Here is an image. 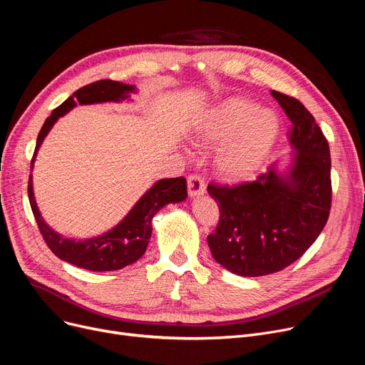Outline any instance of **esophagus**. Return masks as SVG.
<instances>
[{
    "label": "esophagus",
    "instance_id": "34e87169",
    "mask_svg": "<svg viewBox=\"0 0 365 365\" xmlns=\"http://www.w3.org/2000/svg\"><path fill=\"white\" fill-rule=\"evenodd\" d=\"M205 191L204 180L200 176H189L187 178V194L189 197H198L202 195Z\"/></svg>",
    "mask_w": 365,
    "mask_h": 365
}]
</instances>
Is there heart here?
I'll return each instance as SVG.
<instances>
[{
  "mask_svg": "<svg viewBox=\"0 0 365 365\" xmlns=\"http://www.w3.org/2000/svg\"><path fill=\"white\" fill-rule=\"evenodd\" d=\"M280 133L282 118L276 108L243 97H230L204 110L189 131V138L195 146L222 143L215 156V168L220 178L239 180L264 165Z\"/></svg>",
  "mask_w": 365,
  "mask_h": 365,
  "instance_id": "heart-1",
  "label": "heart"
}]
</instances>
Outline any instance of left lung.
<instances>
[{"label": "left lung", "mask_w": 365, "mask_h": 365, "mask_svg": "<svg viewBox=\"0 0 365 365\" xmlns=\"http://www.w3.org/2000/svg\"><path fill=\"white\" fill-rule=\"evenodd\" d=\"M272 95L292 122L288 161H276L253 182L207 186L220 212L207 237L212 255L245 277L277 273L295 262L318 239L331 209L327 138L298 100L277 91Z\"/></svg>", "instance_id": "8db88e82"}]
</instances>
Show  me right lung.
<instances>
[{
	"label": "right lung",
	"instance_id": "right-lung-1",
	"mask_svg": "<svg viewBox=\"0 0 365 365\" xmlns=\"http://www.w3.org/2000/svg\"><path fill=\"white\" fill-rule=\"evenodd\" d=\"M135 92L137 88L134 85H126L115 81H98L77 89L71 97L56 107L52 115L46 119L37 137L34 156L33 161H31V171L34 168L38 149L46 135L49 134L56 120L67 115L77 104L89 106L133 101L131 93ZM28 197L43 239L58 258L91 272H115L126 265H131L143 257L152 235L153 216L170 202L185 201L187 191L185 178L158 180L140 197L134 207L126 213L118 225L101 235L91 237V239L85 240L68 239V237L56 232L46 224L34 197L33 174H29Z\"/></svg>",
	"mask_w": 365,
	"mask_h": 365
}]
</instances>
